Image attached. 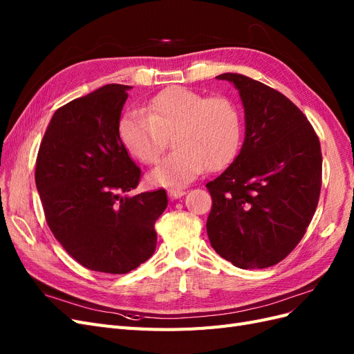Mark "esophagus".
Masks as SVG:
<instances>
[{
	"instance_id": "1",
	"label": "esophagus",
	"mask_w": 354,
	"mask_h": 354,
	"mask_svg": "<svg viewBox=\"0 0 354 354\" xmlns=\"http://www.w3.org/2000/svg\"><path fill=\"white\" fill-rule=\"evenodd\" d=\"M168 195H169V198H173V199H178V198H181V196H185L186 195V192L185 190H181V189H169L168 190Z\"/></svg>"
}]
</instances>
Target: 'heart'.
Listing matches in <instances>:
<instances>
[{"label":"heart","mask_w":354,"mask_h":354,"mask_svg":"<svg viewBox=\"0 0 354 354\" xmlns=\"http://www.w3.org/2000/svg\"><path fill=\"white\" fill-rule=\"evenodd\" d=\"M120 137L134 158L146 165L159 162L173 137L174 152L149 174L160 186H181L203 169L218 171L238 153L242 116L238 104L224 95L207 97L186 87H168L120 122Z\"/></svg>","instance_id":"b5f03b06"}]
</instances>
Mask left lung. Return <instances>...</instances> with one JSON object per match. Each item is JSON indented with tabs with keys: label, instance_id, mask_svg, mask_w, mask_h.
Returning <instances> with one entry per match:
<instances>
[{
	"label": "left lung",
	"instance_id": "left-lung-1",
	"mask_svg": "<svg viewBox=\"0 0 354 354\" xmlns=\"http://www.w3.org/2000/svg\"><path fill=\"white\" fill-rule=\"evenodd\" d=\"M232 82L245 109V140L230 167L207 183L211 246L239 269L282 261L304 236L322 186L319 137L288 97L239 73Z\"/></svg>",
	"mask_w": 354,
	"mask_h": 354
}]
</instances>
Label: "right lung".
Returning a JSON list of instances; mask_svg holds the SVG:
<instances>
[{"mask_svg":"<svg viewBox=\"0 0 354 354\" xmlns=\"http://www.w3.org/2000/svg\"><path fill=\"white\" fill-rule=\"evenodd\" d=\"M130 85L109 84L59 108L37 156L35 185L55 238L81 266L124 274L152 257L155 223L168 205L159 189L121 196L142 171L120 137Z\"/></svg>","mask_w":354,"mask_h":354,"instance_id":"1","label":"right lung"}]
</instances>
